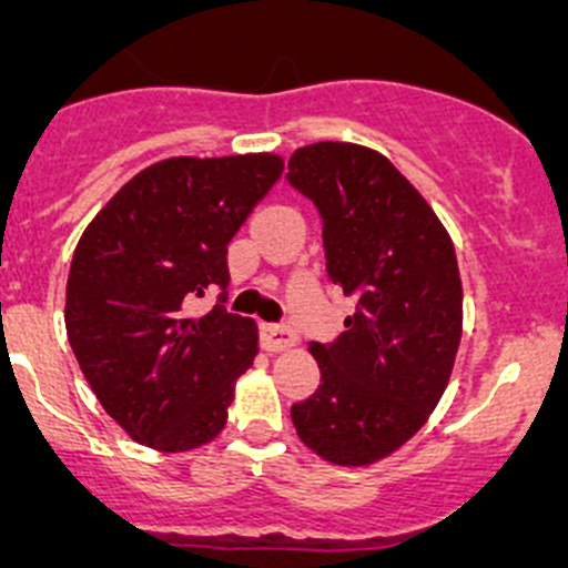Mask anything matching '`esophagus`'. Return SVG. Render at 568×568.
Masks as SVG:
<instances>
[{
	"label": "esophagus",
	"instance_id": "esophagus-1",
	"mask_svg": "<svg viewBox=\"0 0 568 568\" xmlns=\"http://www.w3.org/2000/svg\"><path fill=\"white\" fill-rule=\"evenodd\" d=\"M261 346H263V352H268V354L288 352V348L296 346V335L288 329V326L263 324L261 326Z\"/></svg>",
	"mask_w": 568,
	"mask_h": 568
}]
</instances>
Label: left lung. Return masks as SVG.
<instances>
[{"mask_svg":"<svg viewBox=\"0 0 568 568\" xmlns=\"http://www.w3.org/2000/svg\"><path fill=\"white\" fill-rule=\"evenodd\" d=\"M288 181L324 220L326 274L357 302L332 346H311L321 385L291 406V420L324 462L368 467L426 426L454 374L456 250L426 197L374 148H296Z\"/></svg>","mask_w":568,"mask_h":568,"instance_id":"8db88e82","label":"left lung"}]
</instances>
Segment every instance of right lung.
Returning a JSON list of instances; mask_svg holds the SVG:
<instances>
[{
	"label": "right lung",
	"instance_id": "right-lung-1",
	"mask_svg": "<svg viewBox=\"0 0 568 568\" xmlns=\"http://www.w3.org/2000/svg\"><path fill=\"white\" fill-rule=\"evenodd\" d=\"M283 170L277 153L162 159L125 181L79 239L68 341L106 415L145 448L183 454L225 428L257 326L222 305L200 318L186 307L225 288L227 244Z\"/></svg>",
	"mask_w": 568,
	"mask_h": 568
}]
</instances>
